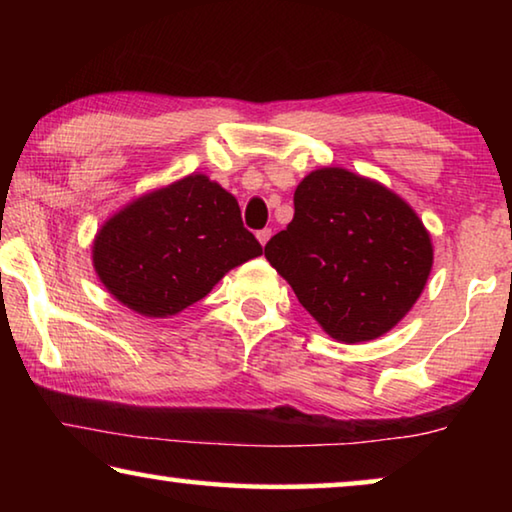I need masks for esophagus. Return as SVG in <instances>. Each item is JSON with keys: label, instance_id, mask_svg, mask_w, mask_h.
I'll list each match as a JSON object with an SVG mask.
<instances>
[{"label": "esophagus", "instance_id": "esophagus-1", "mask_svg": "<svg viewBox=\"0 0 512 512\" xmlns=\"http://www.w3.org/2000/svg\"><path fill=\"white\" fill-rule=\"evenodd\" d=\"M271 235H273V230L271 228H264V230H257V241L262 246H266L268 244V239H271Z\"/></svg>", "mask_w": 512, "mask_h": 512}]
</instances>
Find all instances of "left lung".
<instances>
[{
  "label": "left lung",
  "instance_id": "left-lung-1",
  "mask_svg": "<svg viewBox=\"0 0 512 512\" xmlns=\"http://www.w3.org/2000/svg\"><path fill=\"white\" fill-rule=\"evenodd\" d=\"M293 221L264 246L300 305L336 341L386 334L427 284L429 232L409 205L379 183L329 167L293 194Z\"/></svg>",
  "mask_w": 512,
  "mask_h": 512
}]
</instances>
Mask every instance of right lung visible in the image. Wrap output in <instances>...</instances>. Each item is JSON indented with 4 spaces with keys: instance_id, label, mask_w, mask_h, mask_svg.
Returning <instances> with one entry per match:
<instances>
[{
    "instance_id": "right-lung-1",
    "label": "right lung",
    "mask_w": 512,
    "mask_h": 512,
    "mask_svg": "<svg viewBox=\"0 0 512 512\" xmlns=\"http://www.w3.org/2000/svg\"><path fill=\"white\" fill-rule=\"evenodd\" d=\"M262 255L237 198L203 173L137 198L99 230L94 268L128 309L167 318L194 305L221 277Z\"/></svg>"
}]
</instances>
